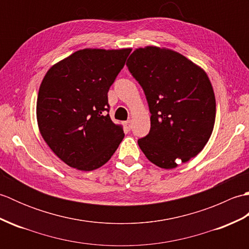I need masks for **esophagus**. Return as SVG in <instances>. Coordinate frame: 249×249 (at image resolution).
<instances>
[{"label":"esophagus","instance_id":"esophagus-1","mask_svg":"<svg viewBox=\"0 0 249 249\" xmlns=\"http://www.w3.org/2000/svg\"><path fill=\"white\" fill-rule=\"evenodd\" d=\"M125 127H126V129H127V130L131 129V121L130 120L125 122Z\"/></svg>","mask_w":249,"mask_h":249}]
</instances>
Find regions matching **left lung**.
Segmentation results:
<instances>
[{"label": "left lung", "instance_id": "left-lung-1", "mask_svg": "<svg viewBox=\"0 0 249 249\" xmlns=\"http://www.w3.org/2000/svg\"><path fill=\"white\" fill-rule=\"evenodd\" d=\"M126 65L143 89L151 129L138 140L147 160L173 169L198 155L214 128L215 95L202 68L169 49H136Z\"/></svg>", "mask_w": 249, "mask_h": 249}]
</instances>
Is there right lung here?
<instances>
[{"label": "right lung", "instance_id": "1", "mask_svg": "<svg viewBox=\"0 0 249 249\" xmlns=\"http://www.w3.org/2000/svg\"><path fill=\"white\" fill-rule=\"evenodd\" d=\"M131 49H83L47 71L36 105L46 143L70 167L92 171L107 162L124 138L110 119L108 91Z\"/></svg>", "mask_w": 249, "mask_h": 249}]
</instances>
